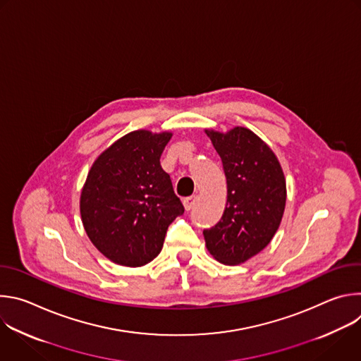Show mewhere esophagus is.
I'll return each mask as SVG.
<instances>
[{
  "label": "esophagus",
  "instance_id": "1",
  "mask_svg": "<svg viewBox=\"0 0 361 361\" xmlns=\"http://www.w3.org/2000/svg\"><path fill=\"white\" fill-rule=\"evenodd\" d=\"M197 195H190V197H185L184 198V207H185V210L187 212H190L194 205H195V202H197Z\"/></svg>",
  "mask_w": 361,
  "mask_h": 361
}]
</instances>
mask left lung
I'll use <instances>...</instances> for the list:
<instances>
[{
	"instance_id": "left-lung-1",
	"label": "left lung",
	"mask_w": 361,
	"mask_h": 361,
	"mask_svg": "<svg viewBox=\"0 0 361 361\" xmlns=\"http://www.w3.org/2000/svg\"><path fill=\"white\" fill-rule=\"evenodd\" d=\"M221 159L227 205L221 220L202 231L216 259L227 266L247 262L276 234L286 207V180L270 147L252 131L205 130Z\"/></svg>"
}]
</instances>
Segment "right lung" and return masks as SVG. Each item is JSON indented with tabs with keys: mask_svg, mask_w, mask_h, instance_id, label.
<instances>
[{
	"mask_svg": "<svg viewBox=\"0 0 361 361\" xmlns=\"http://www.w3.org/2000/svg\"><path fill=\"white\" fill-rule=\"evenodd\" d=\"M170 133L133 131L92 164L80 210L92 244L111 262L140 267L156 259L169 226L184 214L160 157Z\"/></svg>",
	"mask_w": 361,
	"mask_h": 361,
	"instance_id": "1",
	"label": "right lung"
}]
</instances>
